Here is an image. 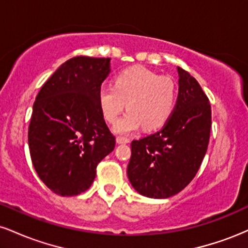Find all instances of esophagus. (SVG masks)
<instances>
[{
	"mask_svg": "<svg viewBox=\"0 0 248 248\" xmlns=\"http://www.w3.org/2000/svg\"><path fill=\"white\" fill-rule=\"evenodd\" d=\"M116 142H118L119 144H126L129 143V139L124 138V136H118V138H116Z\"/></svg>",
	"mask_w": 248,
	"mask_h": 248,
	"instance_id": "1",
	"label": "esophagus"
}]
</instances>
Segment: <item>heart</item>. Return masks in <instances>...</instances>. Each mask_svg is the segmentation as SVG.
<instances>
[{"label":"heart","mask_w":248,"mask_h":248,"mask_svg":"<svg viewBox=\"0 0 248 248\" xmlns=\"http://www.w3.org/2000/svg\"><path fill=\"white\" fill-rule=\"evenodd\" d=\"M176 87L168 77L142 66L121 71L113 86H102L98 93L100 110L109 124H115L127 106V113L116 124L120 134L132 133L142 127L146 132L160 129L172 114Z\"/></svg>","instance_id":"heart-1"}]
</instances>
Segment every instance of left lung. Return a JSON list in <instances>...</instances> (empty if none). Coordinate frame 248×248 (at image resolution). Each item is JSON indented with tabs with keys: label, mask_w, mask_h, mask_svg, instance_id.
<instances>
[{
	"label": "left lung",
	"mask_w": 248,
	"mask_h": 248,
	"mask_svg": "<svg viewBox=\"0 0 248 248\" xmlns=\"http://www.w3.org/2000/svg\"><path fill=\"white\" fill-rule=\"evenodd\" d=\"M178 96L158 132L134 140L127 175L134 189L149 198H168L197 173L211 132V105L193 77L177 67Z\"/></svg>",
	"instance_id": "1"
}]
</instances>
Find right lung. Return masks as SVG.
Listing matches in <instances>:
<instances>
[{
    "instance_id": "obj_1",
    "label": "right lung",
    "mask_w": 248,
    "mask_h": 248,
    "mask_svg": "<svg viewBox=\"0 0 248 248\" xmlns=\"http://www.w3.org/2000/svg\"><path fill=\"white\" fill-rule=\"evenodd\" d=\"M110 58L73 57L45 81L33 102L28 132L37 175L59 196L86 191L96 166L114 150L98 102Z\"/></svg>"
}]
</instances>
